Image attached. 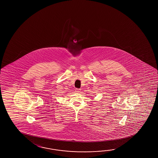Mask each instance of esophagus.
Returning <instances> with one entry per match:
<instances>
[{
  "instance_id": "obj_1",
  "label": "esophagus",
  "mask_w": 158,
  "mask_h": 158,
  "mask_svg": "<svg viewBox=\"0 0 158 158\" xmlns=\"http://www.w3.org/2000/svg\"><path fill=\"white\" fill-rule=\"evenodd\" d=\"M80 89H76V91L77 92V93H80Z\"/></svg>"
}]
</instances>
